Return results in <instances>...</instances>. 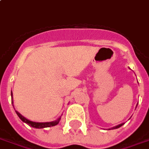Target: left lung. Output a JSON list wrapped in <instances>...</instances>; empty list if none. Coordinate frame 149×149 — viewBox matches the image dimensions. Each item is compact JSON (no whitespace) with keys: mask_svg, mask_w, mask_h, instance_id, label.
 I'll list each match as a JSON object with an SVG mask.
<instances>
[{"mask_svg":"<svg viewBox=\"0 0 149 149\" xmlns=\"http://www.w3.org/2000/svg\"><path fill=\"white\" fill-rule=\"evenodd\" d=\"M136 106H137V105H136ZM124 125V123H122V124H120V125H116V126H114V127L111 128V129H109V130H114V129H118V128L121 127V126H122V125Z\"/></svg>","mask_w":149,"mask_h":149,"instance_id":"left-lung-1","label":"left lung"}]
</instances>
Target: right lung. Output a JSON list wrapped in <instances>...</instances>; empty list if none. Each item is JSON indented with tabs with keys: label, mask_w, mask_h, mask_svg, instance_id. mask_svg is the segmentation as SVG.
<instances>
[{
	"label": "right lung",
	"mask_w": 149,
	"mask_h": 149,
	"mask_svg": "<svg viewBox=\"0 0 149 149\" xmlns=\"http://www.w3.org/2000/svg\"><path fill=\"white\" fill-rule=\"evenodd\" d=\"M11 96L13 97V92H11ZM12 102H13V101ZM14 110H15V108H14ZM15 111H16V114L18 115L19 118H20V119H21L23 122H25L26 124H27V125H30V126H31V127L35 128V129H42V128L54 126V125H58V123H59V122H60V120H61V116H60L59 118H58V119L55 120V121H53V122H33V121H31V120L26 118L25 117L23 116L21 114H19L18 111H16V110H15ZM61 115H62V114H61Z\"/></svg>",
	"instance_id": "right-lung-1"
}]
</instances>
